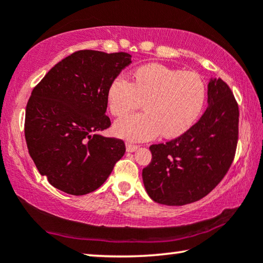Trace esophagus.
<instances>
[{"instance_id": "obj_1", "label": "esophagus", "mask_w": 263, "mask_h": 263, "mask_svg": "<svg viewBox=\"0 0 263 263\" xmlns=\"http://www.w3.org/2000/svg\"><path fill=\"white\" fill-rule=\"evenodd\" d=\"M139 148L138 145H133V143H127V151L128 152H135Z\"/></svg>"}]
</instances>
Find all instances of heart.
Wrapping results in <instances>:
<instances>
[{
    "label": "heart",
    "mask_w": 263,
    "mask_h": 263,
    "mask_svg": "<svg viewBox=\"0 0 263 263\" xmlns=\"http://www.w3.org/2000/svg\"><path fill=\"white\" fill-rule=\"evenodd\" d=\"M206 100V85L199 74L151 63L138 68L134 84L123 75L107 91L110 111L123 116L143 103L146 112L115 122L114 132L129 141H147L160 133L166 138L182 135L194 124Z\"/></svg>",
    "instance_id": "heart-1"
}]
</instances>
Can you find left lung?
Instances as JSON below:
<instances>
[{
	"label": "left lung",
	"mask_w": 263,
	"mask_h": 263,
	"mask_svg": "<svg viewBox=\"0 0 263 263\" xmlns=\"http://www.w3.org/2000/svg\"><path fill=\"white\" fill-rule=\"evenodd\" d=\"M208 107L184 134L149 147L143 185L156 202L183 206L211 193L231 166L238 140V105L221 79H210Z\"/></svg>",
	"instance_id": "left-lung-1"
}]
</instances>
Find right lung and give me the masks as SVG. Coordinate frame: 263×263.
Masks as SVG:
<instances>
[{"label":"right lung","mask_w":263,"mask_h":263,"mask_svg":"<svg viewBox=\"0 0 263 263\" xmlns=\"http://www.w3.org/2000/svg\"><path fill=\"white\" fill-rule=\"evenodd\" d=\"M132 63L127 52L80 50L60 61L31 93L25 116L28 153L50 184L70 195L95 192L123 157L124 142L105 138L107 91Z\"/></svg>","instance_id":"add662e5"}]
</instances>
